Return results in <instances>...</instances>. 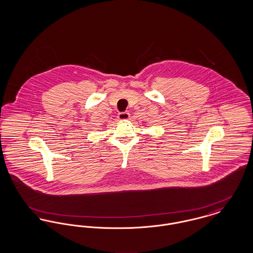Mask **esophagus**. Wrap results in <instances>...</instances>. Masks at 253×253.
<instances>
[{"instance_id":"34e87169","label":"esophagus","mask_w":253,"mask_h":253,"mask_svg":"<svg viewBox=\"0 0 253 253\" xmlns=\"http://www.w3.org/2000/svg\"><path fill=\"white\" fill-rule=\"evenodd\" d=\"M130 118V114L128 112H122L118 115V119L121 121H124V120H128Z\"/></svg>"}]
</instances>
